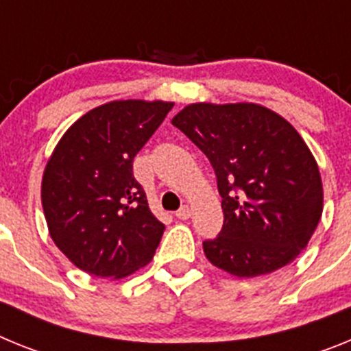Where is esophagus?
<instances>
[{
    "label": "esophagus",
    "instance_id": "obj_1",
    "mask_svg": "<svg viewBox=\"0 0 351 351\" xmlns=\"http://www.w3.org/2000/svg\"><path fill=\"white\" fill-rule=\"evenodd\" d=\"M190 216H191V210H190V207H188V206H182L181 209L176 213V218H179V219H188Z\"/></svg>",
    "mask_w": 351,
    "mask_h": 351
}]
</instances>
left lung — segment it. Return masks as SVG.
<instances>
[{
	"instance_id": "1",
	"label": "left lung",
	"mask_w": 351,
	"mask_h": 351,
	"mask_svg": "<svg viewBox=\"0 0 351 351\" xmlns=\"http://www.w3.org/2000/svg\"><path fill=\"white\" fill-rule=\"evenodd\" d=\"M213 165L225 214L213 265L255 278L295 260L320 221V170L295 128L255 104H193L172 119Z\"/></svg>"
}]
</instances>
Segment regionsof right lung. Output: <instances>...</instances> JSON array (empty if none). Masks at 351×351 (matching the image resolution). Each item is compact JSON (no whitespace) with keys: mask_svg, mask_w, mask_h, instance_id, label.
Wrapping results in <instances>:
<instances>
[{"mask_svg":"<svg viewBox=\"0 0 351 351\" xmlns=\"http://www.w3.org/2000/svg\"><path fill=\"white\" fill-rule=\"evenodd\" d=\"M173 104L125 100L70 126L45 167L42 206L56 246L84 272L125 278L153 258L165 225L149 210L133 158Z\"/></svg>","mask_w":351,"mask_h":351,"instance_id":"right-lung-1","label":"right lung"}]
</instances>
